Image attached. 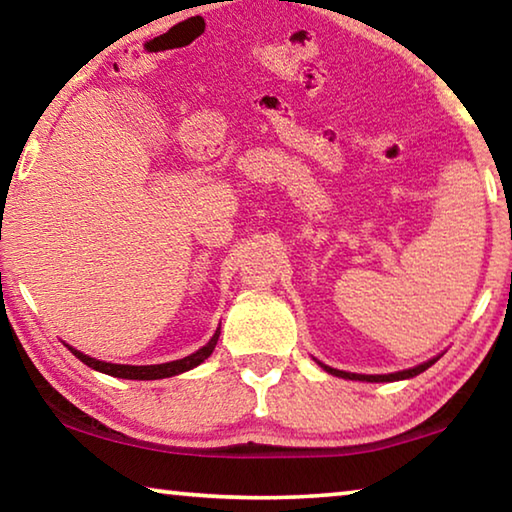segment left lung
Instances as JSON below:
<instances>
[{"label": "left lung", "instance_id": "obj_1", "mask_svg": "<svg viewBox=\"0 0 512 512\" xmlns=\"http://www.w3.org/2000/svg\"><path fill=\"white\" fill-rule=\"evenodd\" d=\"M436 361H438V357L427 361V363H422V366H415V368H411V370L391 372V375H354V372L334 370V368H329V366H323V363H320V366H323V368L329 372V375H336V377H343V379H359V381H397V379H409V377L420 375V372H424L429 366H433V363H436Z\"/></svg>", "mask_w": 512, "mask_h": 512}]
</instances>
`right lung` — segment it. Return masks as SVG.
<instances>
[{"mask_svg": "<svg viewBox=\"0 0 512 512\" xmlns=\"http://www.w3.org/2000/svg\"><path fill=\"white\" fill-rule=\"evenodd\" d=\"M219 334L221 329H216V334L210 339V343L203 345L201 350L189 354L185 359H178V361H169V363H158V366H121V363H106V361H99V359H92L88 354H83L74 348H67L72 350V354L76 359H81L85 366H90L99 372H106V375L112 377H119V379H164V377H173V375H180V372H187L196 368L198 363H203L207 357H210L216 341H219Z\"/></svg>", "mask_w": 512, "mask_h": 512, "instance_id": "1", "label": "right lung"}]
</instances>
